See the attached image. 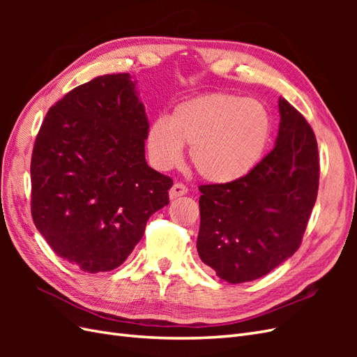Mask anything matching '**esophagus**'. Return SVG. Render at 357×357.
Masks as SVG:
<instances>
[{
    "label": "esophagus",
    "instance_id": "34e87169",
    "mask_svg": "<svg viewBox=\"0 0 357 357\" xmlns=\"http://www.w3.org/2000/svg\"><path fill=\"white\" fill-rule=\"evenodd\" d=\"M188 193V188L183 185V183H174L172 185V188L169 189V198L171 199H176V198H180L183 195H186Z\"/></svg>",
    "mask_w": 357,
    "mask_h": 357
}]
</instances>
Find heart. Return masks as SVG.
Segmentation results:
<instances>
[{
	"mask_svg": "<svg viewBox=\"0 0 357 357\" xmlns=\"http://www.w3.org/2000/svg\"><path fill=\"white\" fill-rule=\"evenodd\" d=\"M273 132L262 102L232 93H211L178 104L169 119L160 116L146 135L153 167L167 171L180 164L183 144L198 174L214 185H229L255 169Z\"/></svg>",
	"mask_w": 357,
	"mask_h": 357,
	"instance_id": "b5f03b06",
	"label": "heart"
}]
</instances>
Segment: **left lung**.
<instances>
[{
    "instance_id": "left-lung-1",
    "label": "left lung",
    "mask_w": 357,
    "mask_h": 357,
    "mask_svg": "<svg viewBox=\"0 0 357 357\" xmlns=\"http://www.w3.org/2000/svg\"><path fill=\"white\" fill-rule=\"evenodd\" d=\"M274 149L229 185L199 186L201 261L232 284L271 273L298 250L319 190L317 142L294 105L278 98Z\"/></svg>"
}]
</instances>
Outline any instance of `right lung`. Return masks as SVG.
<instances>
[{
	"mask_svg": "<svg viewBox=\"0 0 357 357\" xmlns=\"http://www.w3.org/2000/svg\"><path fill=\"white\" fill-rule=\"evenodd\" d=\"M129 73L98 75L47 112L31 159V213L59 257L86 273L121 266L172 180L150 168L144 104Z\"/></svg>",
	"mask_w": 357,
	"mask_h": 357,
	"instance_id": "add662e5",
	"label": "right lung"
}]
</instances>
